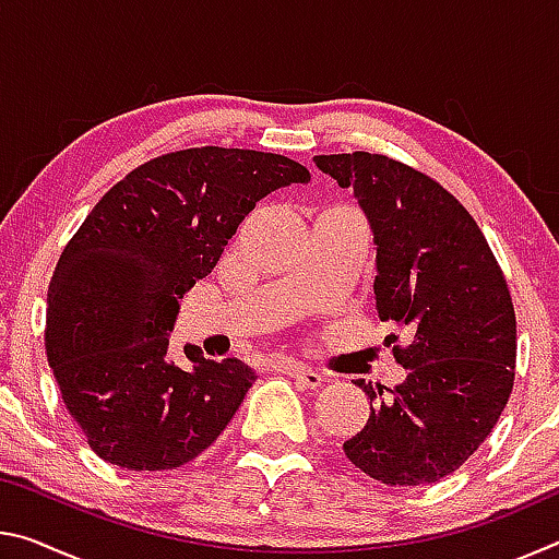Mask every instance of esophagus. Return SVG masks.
<instances>
[{"instance_id": "esophagus-1", "label": "esophagus", "mask_w": 559, "mask_h": 559, "mask_svg": "<svg viewBox=\"0 0 559 559\" xmlns=\"http://www.w3.org/2000/svg\"><path fill=\"white\" fill-rule=\"evenodd\" d=\"M278 370L290 374L293 380H296V382L302 384V386H308V390H316V386L323 384V374L316 372L313 367H306V365H300V362H293V359H281Z\"/></svg>"}]
</instances>
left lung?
Instances as JSON below:
<instances>
[{
    "label": "left lung",
    "mask_w": 559,
    "mask_h": 559,
    "mask_svg": "<svg viewBox=\"0 0 559 559\" xmlns=\"http://www.w3.org/2000/svg\"><path fill=\"white\" fill-rule=\"evenodd\" d=\"M313 163L353 189L374 236L377 313L412 337L394 347L409 374L390 394L355 380L370 419L345 456L386 486L433 484L484 443L513 392L515 310L503 271L473 216L431 177L372 153Z\"/></svg>",
    "instance_id": "8db88e82"
}]
</instances>
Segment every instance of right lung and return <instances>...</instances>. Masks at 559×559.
<instances>
[{"label": "right lung", "instance_id": "1", "mask_svg": "<svg viewBox=\"0 0 559 559\" xmlns=\"http://www.w3.org/2000/svg\"><path fill=\"white\" fill-rule=\"evenodd\" d=\"M296 159L192 147L150 159L103 194L66 243L46 296V357L63 404L103 461L165 471L226 429L257 372L185 345L167 357L179 298L210 276L263 197L308 185Z\"/></svg>", "mask_w": 559, "mask_h": 559}]
</instances>
